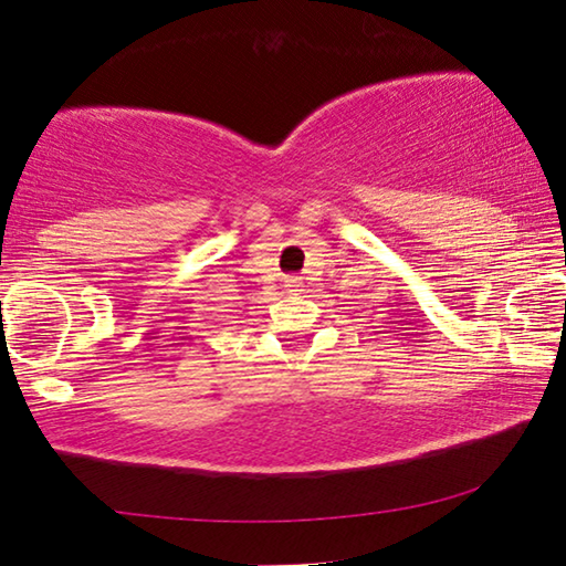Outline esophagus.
<instances>
[{"label":"esophagus","mask_w":566,"mask_h":566,"mask_svg":"<svg viewBox=\"0 0 566 566\" xmlns=\"http://www.w3.org/2000/svg\"><path fill=\"white\" fill-rule=\"evenodd\" d=\"M284 286L290 292H300L302 290V280H300V276H290V280H284Z\"/></svg>","instance_id":"1"}]
</instances>
